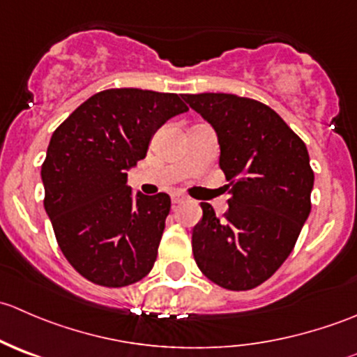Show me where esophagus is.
I'll return each mask as SVG.
<instances>
[{"label": "esophagus", "mask_w": 357, "mask_h": 357, "mask_svg": "<svg viewBox=\"0 0 357 357\" xmlns=\"http://www.w3.org/2000/svg\"><path fill=\"white\" fill-rule=\"evenodd\" d=\"M171 200H172V204H181V202H185L186 200V197L185 195H181V193H172L171 195Z\"/></svg>", "instance_id": "34e87169"}]
</instances>
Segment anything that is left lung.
I'll return each mask as SVG.
<instances>
[{
	"label": "left lung",
	"instance_id": "left-lung-1",
	"mask_svg": "<svg viewBox=\"0 0 357 357\" xmlns=\"http://www.w3.org/2000/svg\"><path fill=\"white\" fill-rule=\"evenodd\" d=\"M214 128L219 167L231 186L219 219L202 204L193 257L211 282L250 290L285 262L311 212L314 172L304 142L261 102L228 93L183 95Z\"/></svg>",
	"mask_w": 357,
	"mask_h": 357
}]
</instances>
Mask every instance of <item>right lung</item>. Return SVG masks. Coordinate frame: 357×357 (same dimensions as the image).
Here are the masks:
<instances>
[{
  "instance_id": "obj_1",
  "label": "right lung",
  "mask_w": 357,
  "mask_h": 357,
  "mask_svg": "<svg viewBox=\"0 0 357 357\" xmlns=\"http://www.w3.org/2000/svg\"><path fill=\"white\" fill-rule=\"evenodd\" d=\"M186 110L174 93L107 89L53 132L41 167L45 208L63 255L89 282L117 289L152 271L171 199L132 195L128 171L157 129Z\"/></svg>"
}]
</instances>
